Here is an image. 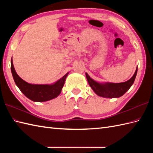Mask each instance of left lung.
Wrapping results in <instances>:
<instances>
[{"label":"left lung","instance_id":"8db88e82","mask_svg":"<svg viewBox=\"0 0 153 153\" xmlns=\"http://www.w3.org/2000/svg\"><path fill=\"white\" fill-rule=\"evenodd\" d=\"M137 73V68L131 79L122 83H100L95 82L87 73L86 77L90 87L97 95L105 98H118L125 94L134 83L136 75Z\"/></svg>","mask_w":153,"mask_h":153}]
</instances>
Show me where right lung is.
I'll list each match as a JSON object with an SVG mask.
<instances>
[{
    "instance_id": "right-lung-1",
    "label": "right lung",
    "mask_w": 153,
    "mask_h": 153,
    "mask_svg": "<svg viewBox=\"0 0 153 153\" xmlns=\"http://www.w3.org/2000/svg\"><path fill=\"white\" fill-rule=\"evenodd\" d=\"M11 71L13 78L19 90L25 97L34 102H45L57 97L60 94L65 80L69 74L68 72L65 74L56 83L51 85L31 84L23 80L16 72L12 62V58L11 60Z\"/></svg>"
}]
</instances>
